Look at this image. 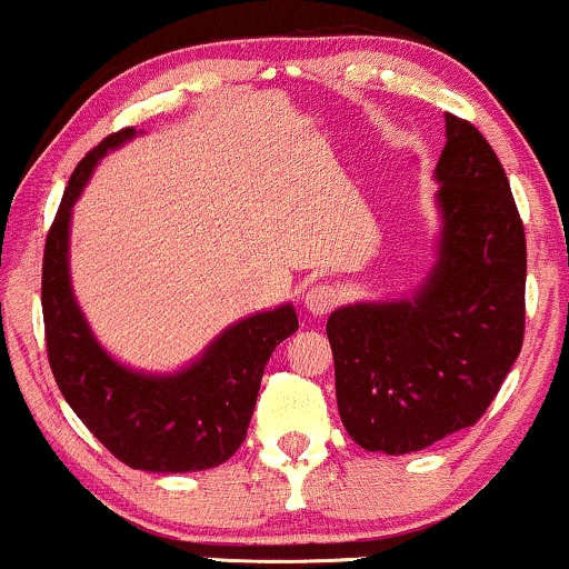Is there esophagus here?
I'll use <instances>...</instances> for the list:
<instances>
[{"label": "esophagus", "mask_w": 569, "mask_h": 569, "mask_svg": "<svg viewBox=\"0 0 569 569\" xmlns=\"http://www.w3.org/2000/svg\"><path fill=\"white\" fill-rule=\"evenodd\" d=\"M337 305H339V291L335 286H326V283L312 286V289L305 293V307L312 318L329 316Z\"/></svg>", "instance_id": "1"}]
</instances>
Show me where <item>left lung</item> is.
I'll use <instances>...</instances> for the list:
<instances>
[{
	"mask_svg": "<svg viewBox=\"0 0 569 569\" xmlns=\"http://www.w3.org/2000/svg\"><path fill=\"white\" fill-rule=\"evenodd\" d=\"M433 264L411 293L337 307L326 323L337 407L369 452L409 455L471 428L525 339V227L498 154L443 114Z\"/></svg>",
	"mask_w": 569,
	"mask_h": 569,
	"instance_id": "1",
	"label": "left lung"
}]
</instances>
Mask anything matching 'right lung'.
I'll return each mask as SVG.
<instances>
[{
    "label": "right lung",
    "mask_w": 569,
    "mask_h": 569,
    "mask_svg": "<svg viewBox=\"0 0 569 569\" xmlns=\"http://www.w3.org/2000/svg\"><path fill=\"white\" fill-rule=\"evenodd\" d=\"M136 136L143 130L109 136L77 166L48 234L42 312L50 369L74 415L117 460L149 473L206 471L243 443L267 361L299 329L297 310L283 302L240 318L173 371L136 369L103 348L71 286V217L98 162Z\"/></svg>",
    "instance_id": "right-lung-1"
}]
</instances>
